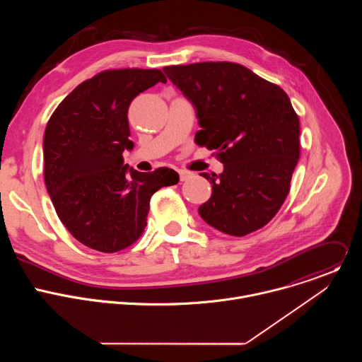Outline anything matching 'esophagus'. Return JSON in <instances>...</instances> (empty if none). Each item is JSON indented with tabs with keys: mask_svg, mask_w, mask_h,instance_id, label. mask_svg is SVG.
Masks as SVG:
<instances>
[{
	"mask_svg": "<svg viewBox=\"0 0 362 362\" xmlns=\"http://www.w3.org/2000/svg\"><path fill=\"white\" fill-rule=\"evenodd\" d=\"M179 176H180V182H185V180L190 179L193 175H192L190 172H187V170H183V169H180V170H179Z\"/></svg>",
	"mask_w": 362,
	"mask_h": 362,
	"instance_id": "34e87169",
	"label": "esophagus"
}]
</instances>
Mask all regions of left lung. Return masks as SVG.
<instances>
[{
    "label": "left lung",
    "mask_w": 362,
    "mask_h": 362,
    "mask_svg": "<svg viewBox=\"0 0 362 362\" xmlns=\"http://www.w3.org/2000/svg\"><path fill=\"white\" fill-rule=\"evenodd\" d=\"M196 110L199 146L216 150L219 175L200 173L212 196L200 218L232 236L265 226L281 209L299 159V119L288 94L235 63L165 67Z\"/></svg>",
    "instance_id": "obj_1"
}]
</instances>
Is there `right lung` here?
Listing matches in <instances>:
<instances>
[{
    "instance_id": "1",
    "label": "right lung",
    "mask_w": 362,
    "mask_h": 362,
    "mask_svg": "<svg viewBox=\"0 0 362 362\" xmlns=\"http://www.w3.org/2000/svg\"><path fill=\"white\" fill-rule=\"evenodd\" d=\"M166 83L160 70H107L77 86L44 133V180L54 209L83 245L105 253L134 243L150 197L179 182L173 169L141 173L123 165L133 150L127 110L136 95Z\"/></svg>"
}]
</instances>
